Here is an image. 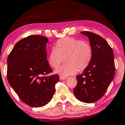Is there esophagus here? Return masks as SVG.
I'll use <instances>...</instances> for the list:
<instances>
[{"label": "esophagus", "mask_w": 125, "mask_h": 125, "mask_svg": "<svg viewBox=\"0 0 125 125\" xmlns=\"http://www.w3.org/2000/svg\"><path fill=\"white\" fill-rule=\"evenodd\" d=\"M66 77H64L63 76H60V79L61 80H65L66 79Z\"/></svg>", "instance_id": "1"}]
</instances>
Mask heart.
I'll return each instance as SVG.
<instances>
[{
	"instance_id": "heart-1",
	"label": "heart",
	"mask_w": 125,
	"mask_h": 125,
	"mask_svg": "<svg viewBox=\"0 0 125 125\" xmlns=\"http://www.w3.org/2000/svg\"><path fill=\"white\" fill-rule=\"evenodd\" d=\"M93 57V49L89 43L73 37H65L58 40L55 47L49 53V64L54 69L65 63L55 71L62 76L74 74L89 65Z\"/></svg>"
}]
</instances>
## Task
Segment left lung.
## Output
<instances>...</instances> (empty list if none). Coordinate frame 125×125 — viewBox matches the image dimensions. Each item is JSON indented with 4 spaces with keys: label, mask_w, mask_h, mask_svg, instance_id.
Instances as JSON below:
<instances>
[{
    "label": "left lung",
    "mask_w": 125,
    "mask_h": 125,
    "mask_svg": "<svg viewBox=\"0 0 125 125\" xmlns=\"http://www.w3.org/2000/svg\"><path fill=\"white\" fill-rule=\"evenodd\" d=\"M81 33L88 36L93 49L89 65L76 76L77 84L74 94L80 101L93 103L104 96L115 74L113 51L100 35L89 31Z\"/></svg>",
    "instance_id": "left-lung-1"
}]
</instances>
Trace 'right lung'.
<instances>
[{"label": "right lung", "instance_id": "add662e5", "mask_svg": "<svg viewBox=\"0 0 125 125\" xmlns=\"http://www.w3.org/2000/svg\"><path fill=\"white\" fill-rule=\"evenodd\" d=\"M47 37L31 35L15 44L7 57V80L24 103L39 107L47 105L59 81L47 60Z\"/></svg>", "mask_w": 125, "mask_h": 125}]
</instances>
